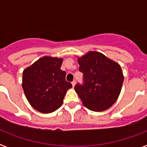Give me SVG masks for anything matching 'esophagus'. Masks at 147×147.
I'll return each instance as SVG.
<instances>
[{
	"label": "esophagus",
	"mask_w": 147,
	"mask_h": 147,
	"mask_svg": "<svg viewBox=\"0 0 147 147\" xmlns=\"http://www.w3.org/2000/svg\"><path fill=\"white\" fill-rule=\"evenodd\" d=\"M71 84H72L73 87H74L75 85H76V81H73L72 82H71Z\"/></svg>",
	"instance_id": "34e87169"
}]
</instances>
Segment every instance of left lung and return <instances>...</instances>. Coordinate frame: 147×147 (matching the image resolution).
<instances>
[{
    "label": "left lung",
    "mask_w": 147,
    "mask_h": 147,
    "mask_svg": "<svg viewBox=\"0 0 147 147\" xmlns=\"http://www.w3.org/2000/svg\"><path fill=\"white\" fill-rule=\"evenodd\" d=\"M84 84L74 89L85 107L95 112L110 108L119 98L124 82L118 62L98 51H88L78 57Z\"/></svg>",
    "instance_id": "obj_1"
}]
</instances>
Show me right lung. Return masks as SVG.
<instances>
[{
	"label": "right lung",
	"mask_w": 147,
	"mask_h": 147,
	"mask_svg": "<svg viewBox=\"0 0 147 147\" xmlns=\"http://www.w3.org/2000/svg\"><path fill=\"white\" fill-rule=\"evenodd\" d=\"M63 58L44 56L23 72L22 87L28 102L42 113H50L61 107L67 90L72 88L60 69Z\"/></svg>",
	"instance_id": "right-lung-1"
}]
</instances>
